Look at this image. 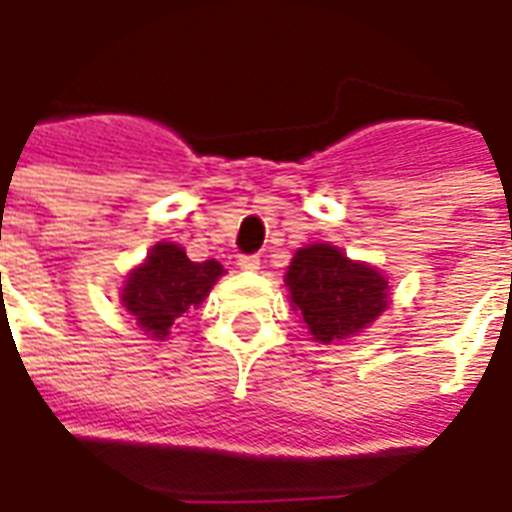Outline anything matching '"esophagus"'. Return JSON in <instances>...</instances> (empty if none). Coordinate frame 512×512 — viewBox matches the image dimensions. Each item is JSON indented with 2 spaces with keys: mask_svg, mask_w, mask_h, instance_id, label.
Listing matches in <instances>:
<instances>
[{
  "mask_svg": "<svg viewBox=\"0 0 512 512\" xmlns=\"http://www.w3.org/2000/svg\"><path fill=\"white\" fill-rule=\"evenodd\" d=\"M241 271H257L260 268V257L257 255H241L239 257Z\"/></svg>",
  "mask_w": 512,
  "mask_h": 512,
  "instance_id": "obj_1",
  "label": "esophagus"
}]
</instances>
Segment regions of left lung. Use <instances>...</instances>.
<instances>
[{
	"instance_id": "obj_1",
	"label": "left lung",
	"mask_w": 512,
	"mask_h": 512,
	"mask_svg": "<svg viewBox=\"0 0 512 512\" xmlns=\"http://www.w3.org/2000/svg\"><path fill=\"white\" fill-rule=\"evenodd\" d=\"M289 297L311 335L321 342L345 340L372 324L388 305V281L364 263H353L337 247L297 249L287 271Z\"/></svg>"
}]
</instances>
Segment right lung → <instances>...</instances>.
I'll return each instance as SVG.
<instances>
[{
    "instance_id": "1",
    "label": "right lung",
    "mask_w": 512,
    "mask_h": 512,
    "mask_svg": "<svg viewBox=\"0 0 512 512\" xmlns=\"http://www.w3.org/2000/svg\"><path fill=\"white\" fill-rule=\"evenodd\" d=\"M220 276L223 265L217 260L193 263L183 247L162 241L151 249L146 263L130 273L122 289V305L154 340H164L172 324L188 308H196Z\"/></svg>"
}]
</instances>
